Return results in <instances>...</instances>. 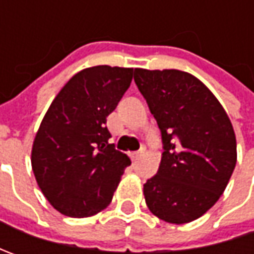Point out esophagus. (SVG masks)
I'll return each mask as SVG.
<instances>
[{"label":"esophagus","mask_w":254,"mask_h":254,"mask_svg":"<svg viewBox=\"0 0 254 254\" xmlns=\"http://www.w3.org/2000/svg\"><path fill=\"white\" fill-rule=\"evenodd\" d=\"M142 152H144V150H140V151H135V152H130V158H131L132 161H135L137 158H140V157H141Z\"/></svg>","instance_id":"obj_1"}]
</instances>
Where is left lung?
Here are the masks:
<instances>
[{"label":"left lung","mask_w":254,"mask_h":254,"mask_svg":"<svg viewBox=\"0 0 254 254\" xmlns=\"http://www.w3.org/2000/svg\"><path fill=\"white\" fill-rule=\"evenodd\" d=\"M134 82L164 144L157 175L144 184L145 203L168 223L198 219L218 202L235 170L233 126L219 100L193 74L137 67Z\"/></svg>","instance_id":"1"}]
</instances>
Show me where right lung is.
<instances>
[{"label":"right lung","instance_id":"right-lung-1","mask_svg":"<svg viewBox=\"0 0 254 254\" xmlns=\"http://www.w3.org/2000/svg\"><path fill=\"white\" fill-rule=\"evenodd\" d=\"M132 67L93 66L56 94L35 135V180L55 209L87 218L106 209L130 158L109 144L106 119L130 87Z\"/></svg>","mask_w":254,"mask_h":254}]
</instances>
